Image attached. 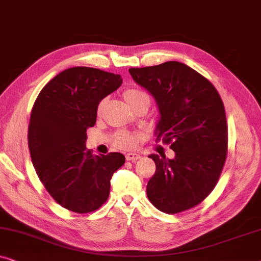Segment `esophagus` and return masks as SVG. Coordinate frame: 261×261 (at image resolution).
I'll return each instance as SVG.
<instances>
[{
	"label": "esophagus",
	"mask_w": 261,
	"mask_h": 261,
	"mask_svg": "<svg viewBox=\"0 0 261 261\" xmlns=\"http://www.w3.org/2000/svg\"><path fill=\"white\" fill-rule=\"evenodd\" d=\"M141 158L140 154H138V153H127L126 154V160L128 162H137Z\"/></svg>",
	"instance_id": "esophagus-1"
}]
</instances>
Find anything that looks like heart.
<instances>
[{
  "instance_id": "b5f03b06",
  "label": "heart",
  "mask_w": 261,
  "mask_h": 261,
  "mask_svg": "<svg viewBox=\"0 0 261 261\" xmlns=\"http://www.w3.org/2000/svg\"><path fill=\"white\" fill-rule=\"evenodd\" d=\"M122 96L124 101L127 102V105L129 106L132 109L140 105H146L148 107L151 105V96H149L146 91L140 90V89H135V88L127 89V90L123 91ZM102 108H103V101L99 102V105L97 107V112L101 113ZM113 142L116 147L128 149V148H133L134 146L137 145V138L132 134L120 132V133L115 134Z\"/></svg>"
}]
</instances>
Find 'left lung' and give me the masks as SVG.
Listing matches in <instances>:
<instances>
[{
    "label": "left lung",
    "instance_id": "obj_1",
    "mask_svg": "<svg viewBox=\"0 0 261 261\" xmlns=\"http://www.w3.org/2000/svg\"><path fill=\"white\" fill-rule=\"evenodd\" d=\"M129 73L159 107L156 141L176 153L174 159L149 155L155 173L147 184V197L166 214L194 208L216 187L227 159L228 127L221 96L204 76L179 62L133 67Z\"/></svg>",
    "mask_w": 261,
    "mask_h": 261
}]
</instances>
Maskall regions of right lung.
<instances>
[{"label": "right lung", "mask_w": 261, "mask_h": 261, "mask_svg": "<svg viewBox=\"0 0 261 261\" xmlns=\"http://www.w3.org/2000/svg\"><path fill=\"white\" fill-rule=\"evenodd\" d=\"M121 84L120 74L76 66L52 78L35 99L28 126L32 163L52 198L70 212L101 208L113 173L124 164L121 153L95 155L85 148L98 103Z\"/></svg>", "instance_id": "obj_1"}]
</instances>
